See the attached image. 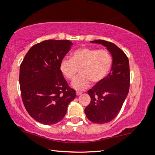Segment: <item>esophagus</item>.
Instances as JSON below:
<instances>
[{"label": "esophagus", "mask_w": 155, "mask_h": 155, "mask_svg": "<svg viewBox=\"0 0 155 155\" xmlns=\"http://www.w3.org/2000/svg\"><path fill=\"white\" fill-rule=\"evenodd\" d=\"M81 94H82V92H81V91H76V94H77V96H80Z\"/></svg>", "instance_id": "34e87169"}]
</instances>
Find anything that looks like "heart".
I'll use <instances>...</instances> for the list:
<instances>
[{"label": "heart", "instance_id": "obj_1", "mask_svg": "<svg viewBox=\"0 0 155 155\" xmlns=\"http://www.w3.org/2000/svg\"><path fill=\"white\" fill-rule=\"evenodd\" d=\"M112 57L106 50L83 47L72 52L71 59H63L59 70L65 78L72 80L80 68L81 74L72 82V87L77 90H83L91 83H98L103 81L112 67Z\"/></svg>", "mask_w": 155, "mask_h": 155}]
</instances>
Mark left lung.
I'll return each mask as SVG.
<instances>
[{
	"mask_svg": "<svg viewBox=\"0 0 155 155\" xmlns=\"http://www.w3.org/2000/svg\"><path fill=\"white\" fill-rule=\"evenodd\" d=\"M90 42L106 47L113 59L109 74L88 91L91 102L85 109L89 120L105 124L116 117L127 97L130 85L129 62L124 52L115 44L102 40Z\"/></svg>",
	"mask_w": 155,
	"mask_h": 155,
	"instance_id": "1",
	"label": "left lung"
}]
</instances>
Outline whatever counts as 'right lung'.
Wrapping results in <instances>:
<instances>
[{"label":"right lung","instance_id":"1","mask_svg":"<svg viewBox=\"0 0 155 155\" xmlns=\"http://www.w3.org/2000/svg\"><path fill=\"white\" fill-rule=\"evenodd\" d=\"M72 45L70 40L43 41L31 47L20 65L22 102L28 114L43 124L61 121L76 97L59 70L60 62Z\"/></svg>","mask_w":155,"mask_h":155}]
</instances>
